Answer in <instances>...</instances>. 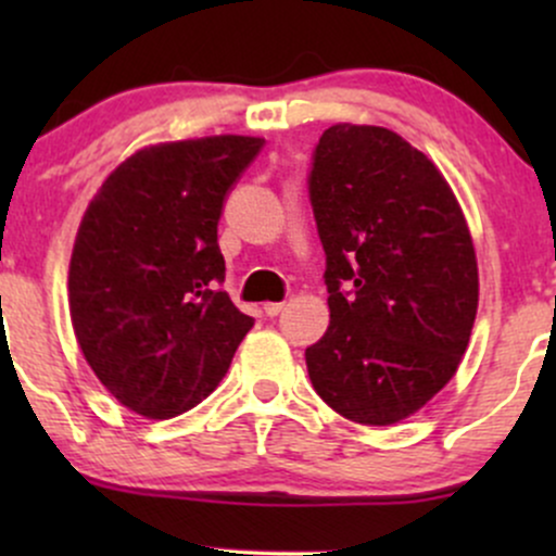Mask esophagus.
Listing matches in <instances>:
<instances>
[{
	"mask_svg": "<svg viewBox=\"0 0 556 556\" xmlns=\"http://www.w3.org/2000/svg\"><path fill=\"white\" fill-rule=\"evenodd\" d=\"M282 308H285V303H264V314L266 316H279V314H282Z\"/></svg>",
	"mask_w": 556,
	"mask_h": 556,
	"instance_id": "1",
	"label": "esophagus"
}]
</instances>
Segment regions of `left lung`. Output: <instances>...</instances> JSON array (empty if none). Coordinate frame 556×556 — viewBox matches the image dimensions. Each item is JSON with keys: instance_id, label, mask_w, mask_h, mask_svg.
Masks as SVG:
<instances>
[{"instance_id": "8db88e82", "label": "left lung", "mask_w": 556, "mask_h": 556, "mask_svg": "<svg viewBox=\"0 0 556 556\" xmlns=\"http://www.w3.org/2000/svg\"><path fill=\"white\" fill-rule=\"evenodd\" d=\"M311 203L329 290L327 334L305 350L311 384L342 418L400 424L450 384L468 350V222L437 164L379 125L324 130Z\"/></svg>"}]
</instances>
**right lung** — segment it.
Segmentation results:
<instances>
[{"label":"right lung","mask_w":556,"mask_h":556,"mask_svg":"<svg viewBox=\"0 0 556 556\" xmlns=\"http://www.w3.org/2000/svg\"><path fill=\"white\" fill-rule=\"evenodd\" d=\"M264 138L206 136L138 149L83 214L67 274L70 321L119 405L167 420L219 387L253 327L216 290V225Z\"/></svg>","instance_id":"obj_1"}]
</instances>
